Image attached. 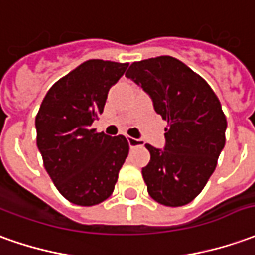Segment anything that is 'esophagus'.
<instances>
[{"label":"esophagus","instance_id":"esophagus-1","mask_svg":"<svg viewBox=\"0 0 255 255\" xmlns=\"http://www.w3.org/2000/svg\"><path fill=\"white\" fill-rule=\"evenodd\" d=\"M128 143L130 145V148H134V147H138V145L144 144V141L141 138H134V137H128Z\"/></svg>","mask_w":255,"mask_h":255}]
</instances>
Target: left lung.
Masks as SVG:
<instances>
[{
    "mask_svg": "<svg viewBox=\"0 0 255 255\" xmlns=\"http://www.w3.org/2000/svg\"><path fill=\"white\" fill-rule=\"evenodd\" d=\"M126 77L141 86L168 122L164 150L145 144L151 158L141 173L148 194L166 207L189 204L225 147L226 117L218 97L200 75L168 55L133 62Z\"/></svg>",
    "mask_w": 255,
    "mask_h": 255,
    "instance_id": "left-lung-1",
    "label": "left lung"
}]
</instances>
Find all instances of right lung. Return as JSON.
<instances>
[{"mask_svg": "<svg viewBox=\"0 0 255 255\" xmlns=\"http://www.w3.org/2000/svg\"><path fill=\"white\" fill-rule=\"evenodd\" d=\"M128 65L86 61L52 84L37 112V147L44 168L73 204L91 207L110 197L129 154L125 136L111 137L91 128Z\"/></svg>", "mask_w": 255, "mask_h": 255, "instance_id": "obj_1", "label": "right lung"}]
</instances>
